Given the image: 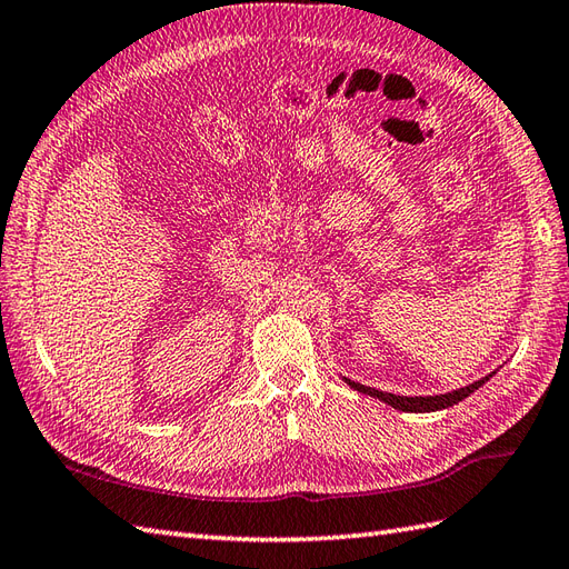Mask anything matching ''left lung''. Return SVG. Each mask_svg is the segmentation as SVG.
Segmentation results:
<instances>
[{"label": "left lung", "instance_id": "left-lung-1", "mask_svg": "<svg viewBox=\"0 0 569 569\" xmlns=\"http://www.w3.org/2000/svg\"><path fill=\"white\" fill-rule=\"evenodd\" d=\"M485 380H490V376L478 380V382H472V386H468V388H460V390L446 392V395H433V398H405V395H392V392H382V390H376V388H366V386H361V382H353V380L347 378V382L353 390L373 395V398L392 405L395 409H402V412H433V409H446V407H451L460 400H466L468 395L478 390Z\"/></svg>", "mask_w": 569, "mask_h": 569}]
</instances>
